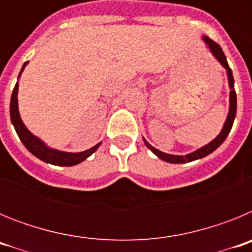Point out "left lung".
Returning <instances> with one entry per match:
<instances>
[{
    "instance_id": "1",
    "label": "left lung",
    "mask_w": 252,
    "mask_h": 252,
    "mask_svg": "<svg viewBox=\"0 0 252 252\" xmlns=\"http://www.w3.org/2000/svg\"><path fill=\"white\" fill-rule=\"evenodd\" d=\"M202 40L204 41V44L207 45V48L209 49V51L212 53V55L215 57V59L217 60L218 63L221 64L224 69H226L227 73V79H228V87H230V107H228V113H227L226 121L223 124V127H222L221 132L218 133L217 136L212 140L211 142H208L207 145L202 146V148L197 149L193 153H189L187 155H173V154H166L162 153V151L158 150V149L154 148L153 145H150L148 141H146L144 137V144L146 145V148L150 149L155 155H157L159 159L164 160L166 162H171V164H184V162H189V161H194V160L202 159V158L207 157L211 153L216 150L217 148L221 146L222 142L226 140V137L228 136V133H230L231 128H232L233 121H235L236 117V108H237V98H236V92H235V81H233V75H232V70H231L230 65L227 63V59L224 57V53L222 51L221 46L216 44L213 40L209 39L208 36H203Z\"/></svg>"
}]
</instances>
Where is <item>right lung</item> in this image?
<instances>
[{
    "label": "right lung",
    "instance_id": "add662e5",
    "mask_svg": "<svg viewBox=\"0 0 252 252\" xmlns=\"http://www.w3.org/2000/svg\"><path fill=\"white\" fill-rule=\"evenodd\" d=\"M29 62L24 63L21 68V72L19 74V79L21 77V73L24 72L25 66L28 65ZM17 93H19V82H16V86L13 88L12 95H11V102H10V116H11V122H12L13 127L16 130L17 135H19L20 140L22 144L25 145V148L30 151L32 155L37 158V159L43 160V161L48 162V164H53V165L58 166H73L77 165L79 162L84 161L87 158H90L99 145L102 144L98 142L97 145L93 148L88 149V150L81 151V153H68V151H62L58 149H53L48 146L45 142L37 136H35L34 133L30 132L25 124L22 122L21 116L19 112V103H17Z\"/></svg>",
    "mask_w": 252,
    "mask_h": 252
}]
</instances>
